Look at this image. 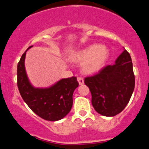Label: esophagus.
<instances>
[{
	"mask_svg": "<svg viewBox=\"0 0 149 149\" xmlns=\"http://www.w3.org/2000/svg\"><path fill=\"white\" fill-rule=\"evenodd\" d=\"M77 80H78V83H79L80 85H82L84 84V80H83V78H80V77H78L77 78Z\"/></svg>",
	"mask_w": 149,
	"mask_h": 149,
	"instance_id": "1",
	"label": "esophagus"
}]
</instances>
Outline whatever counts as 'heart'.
<instances>
[{
	"label": "heart",
	"mask_w": 149,
	"mask_h": 149,
	"mask_svg": "<svg viewBox=\"0 0 149 149\" xmlns=\"http://www.w3.org/2000/svg\"><path fill=\"white\" fill-rule=\"evenodd\" d=\"M109 55V49L106 46L92 45L74 53L71 59L78 64H83L85 73H94L102 69Z\"/></svg>",
	"instance_id": "b5f03b06"
}]
</instances>
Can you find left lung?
I'll return each mask as SVG.
<instances>
[{
    "instance_id": "obj_1",
    "label": "left lung",
    "mask_w": 149,
    "mask_h": 149,
    "mask_svg": "<svg viewBox=\"0 0 149 149\" xmlns=\"http://www.w3.org/2000/svg\"><path fill=\"white\" fill-rule=\"evenodd\" d=\"M92 95V104L97 113L114 116L122 111L134 91L135 78L132 61L126 49L113 65H108L98 73L85 78Z\"/></svg>"
}]
</instances>
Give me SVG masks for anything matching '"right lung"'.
Returning <instances> with one entry per match:
<instances>
[{"label":"right lung","instance_id":"obj_1","mask_svg":"<svg viewBox=\"0 0 149 149\" xmlns=\"http://www.w3.org/2000/svg\"><path fill=\"white\" fill-rule=\"evenodd\" d=\"M17 64V86L26 104L42 119L57 121L65 117L73 105V94L78 86L76 77L64 78L48 88H36L31 85L25 71L26 52Z\"/></svg>","mask_w":149,"mask_h":149}]
</instances>
